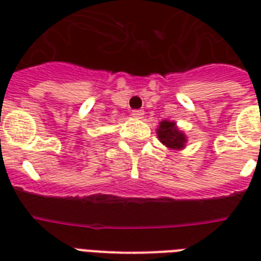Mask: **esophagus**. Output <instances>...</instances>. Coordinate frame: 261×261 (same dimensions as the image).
I'll return each instance as SVG.
<instances>
[{"instance_id":"34e87169","label":"esophagus","mask_w":261,"mask_h":261,"mask_svg":"<svg viewBox=\"0 0 261 261\" xmlns=\"http://www.w3.org/2000/svg\"><path fill=\"white\" fill-rule=\"evenodd\" d=\"M131 114H133V117H136V119H142V117H144V110H133Z\"/></svg>"}]
</instances>
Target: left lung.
<instances>
[{
    "label": "left lung",
    "mask_w": 261,
    "mask_h": 261,
    "mask_svg": "<svg viewBox=\"0 0 261 261\" xmlns=\"http://www.w3.org/2000/svg\"><path fill=\"white\" fill-rule=\"evenodd\" d=\"M156 134L159 141L170 149H183L187 142L185 133H181L176 127L175 121H169V120H164L159 123Z\"/></svg>",
    "instance_id": "8db88e82"
}]
</instances>
